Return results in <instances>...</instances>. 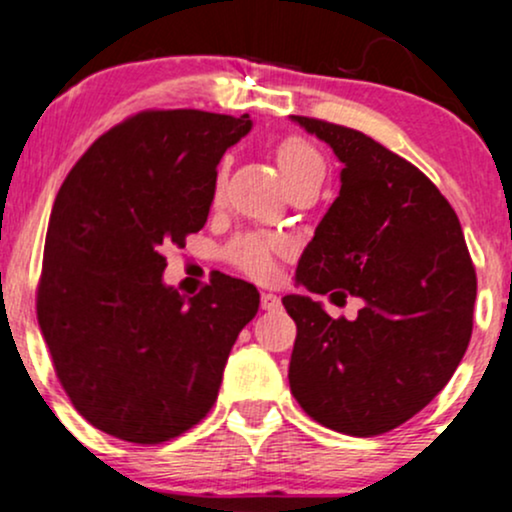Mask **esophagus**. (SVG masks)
<instances>
[{"mask_svg":"<svg viewBox=\"0 0 512 512\" xmlns=\"http://www.w3.org/2000/svg\"><path fill=\"white\" fill-rule=\"evenodd\" d=\"M260 305H262V310H279L281 301H279V296H276V293H262Z\"/></svg>","mask_w":512,"mask_h":512,"instance_id":"1","label":"esophagus"}]
</instances>
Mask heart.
<instances>
[{
	"instance_id": "1",
	"label": "heart",
	"mask_w": 512,
	"mask_h": 512,
	"mask_svg": "<svg viewBox=\"0 0 512 512\" xmlns=\"http://www.w3.org/2000/svg\"><path fill=\"white\" fill-rule=\"evenodd\" d=\"M276 163H279L281 178H284L286 187L296 185V182L308 178H320L325 175V161H322L320 151L315 149L308 139L284 137L276 144ZM223 170L216 178V195L221 190ZM226 260L238 269V272L252 276V279L264 281L274 274L276 260L286 255V245L279 238L269 236H255V233H245V236L233 238L231 243L223 250Z\"/></svg>"
}]
</instances>
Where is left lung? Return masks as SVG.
<instances>
[{"instance_id": "8db88e82", "label": "left lung", "mask_w": 512, "mask_h": 512, "mask_svg": "<svg viewBox=\"0 0 512 512\" xmlns=\"http://www.w3.org/2000/svg\"><path fill=\"white\" fill-rule=\"evenodd\" d=\"M332 146L342 190L298 262L313 293L366 301L356 320L284 296L296 322L289 383L317 424L370 438L448 385L474 325L477 272L450 202L407 158L358 129L293 115Z\"/></svg>"}]
</instances>
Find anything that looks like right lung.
I'll list each match as a JSON object with an SVG mask.
<instances>
[{
  "label": "right lung",
  "instance_id": "obj_1",
  "mask_svg": "<svg viewBox=\"0 0 512 512\" xmlns=\"http://www.w3.org/2000/svg\"><path fill=\"white\" fill-rule=\"evenodd\" d=\"M248 115L142 110L101 134L64 178L38 281L40 332L57 380L91 426L158 445L199 424L240 330L248 281L216 276L197 296L163 286V252L207 223L216 166Z\"/></svg>",
  "mask_w": 512,
  "mask_h": 512
}]
</instances>
